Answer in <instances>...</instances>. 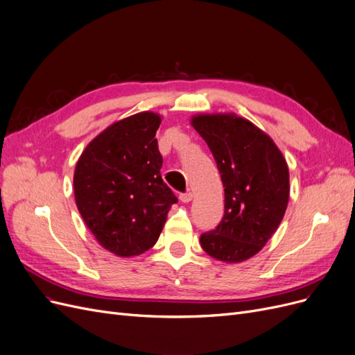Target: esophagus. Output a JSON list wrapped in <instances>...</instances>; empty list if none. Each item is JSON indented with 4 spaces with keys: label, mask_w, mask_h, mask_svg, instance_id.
I'll list each match as a JSON object with an SVG mask.
<instances>
[{
    "label": "esophagus",
    "mask_w": 355,
    "mask_h": 355,
    "mask_svg": "<svg viewBox=\"0 0 355 355\" xmlns=\"http://www.w3.org/2000/svg\"><path fill=\"white\" fill-rule=\"evenodd\" d=\"M180 200H181L182 203H189L190 200H193V193H191V191L181 193V194H180Z\"/></svg>",
    "instance_id": "34e87169"
}]
</instances>
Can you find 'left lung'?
<instances>
[{
  "mask_svg": "<svg viewBox=\"0 0 355 355\" xmlns=\"http://www.w3.org/2000/svg\"><path fill=\"white\" fill-rule=\"evenodd\" d=\"M191 125L218 166L224 216L200 236L209 257L234 264L257 255L280 225L289 202V168L271 137L236 113H200Z\"/></svg>",
  "mask_w": 355,
  "mask_h": 355,
  "instance_id": "obj_1",
  "label": "left lung"
}]
</instances>
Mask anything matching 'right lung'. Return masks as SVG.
Listing matches in <instances>:
<instances>
[{
    "label": "right lung",
    "mask_w": 355,
    "mask_h": 355,
    "mask_svg": "<svg viewBox=\"0 0 355 355\" xmlns=\"http://www.w3.org/2000/svg\"><path fill=\"white\" fill-rule=\"evenodd\" d=\"M162 116L140 112L113 122L79 156L75 202L88 230L122 258L155 246L175 194L165 184L156 131Z\"/></svg>",
    "instance_id": "1"
}]
</instances>
